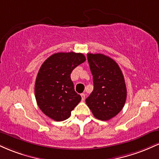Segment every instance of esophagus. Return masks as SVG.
I'll return each instance as SVG.
<instances>
[{"instance_id":"1","label":"esophagus","mask_w":159,"mask_h":159,"mask_svg":"<svg viewBox=\"0 0 159 159\" xmlns=\"http://www.w3.org/2000/svg\"><path fill=\"white\" fill-rule=\"evenodd\" d=\"M81 99H82V101H84V100H85V97H86V95H85L84 93H81Z\"/></svg>"}]
</instances>
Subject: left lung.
<instances>
[{
	"instance_id": "obj_1",
	"label": "left lung",
	"mask_w": 159,
	"mask_h": 159,
	"mask_svg": "<svg viewBox=\"0 0 159 159\" xmlns=\"http://www.w3.org/2000/svg\"><path fill=\"white\" fill-rule=\"evenodd\" d=\"M93 79V90L86 103L96 119L114 117L125 105L126 86L123 72L114 60L102 54H87Z\"/></svg>"
}]
</instances>
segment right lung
I'll list each match as a JSON object with an SVG mask.
<instances>
[{
  "mask_svg": "<svg viewBox=\"0 0 159 159\" xmlns=\"http://www.w3.org/2000/svg\"><path fill=\"white\" fill-rule=\"evenodd\" d=\"M85 61L81 53L59 52L42 64L35 82V97L40 110L51 119L57 122L68 119L81 102L70 75Z\"/></svg>",
  "mask_w": 159,
  "mask_h": 159,
  "instance_id": "add662e5",
  "label": "right lung"
}]
</instances>
